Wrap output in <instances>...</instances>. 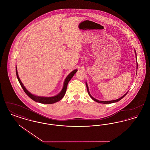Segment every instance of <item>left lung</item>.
<instances>
[{
	"mask_svg": "<svg viewBox=\"0 0 150 150\" xmlns=\"http://www.w3.org/2000/svg\"><path fill=\"white\" fill-rule=\"evenodd\" d=\"M135 51V53H136V59H137V54H136V50H134ZM137 68H138V64H137ZM86 88H87V91H88V94L89 95V96L91 97V98L92 99V100H94V101H96V102H98V103H104V104H107V103H115V102H118V101H119L120 100H121L122 98H124L126 95H127V94L128 93H125L124 96H122L120 98H119V99H117V100H107V101H103V100H96V99H95L94 98H93V97L91 95V94L89 93V88H88V84H87V83H86Z\"/></svg>",
	"mask_w": 150,
	"mask_h": 150,
	"instance_id": "8db88e82",
	"label": "left lung"
}]
</instances>
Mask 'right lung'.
Returning <instances> with one entry per match:
<instances>
[{
    "mask_svg": "<svg viewBox=\"0 0 150 150\" xmlns=\"http://www.w3.org/2000/svg\"><path fill=\"white\" fill-rule=\"evenodd\" d=\"M77 71H78L77 69L74 70L71 72H70L69 74V75L66 77V78L65 79L64 83V86H63V88H62V91L60 92V93H58L57 95L55 96L50 97H49L37 96H35V95L30 93L29 91L26 89L25 86H23V84H22L20 79L19 76H18V72H17V67H16V72L17 77L18 80L20 85L21 86L22 89H23L24 92L32 100H34V101L37 102H39V103H44V104H52V103H56V102H57L58 101H59V100H61L64 97V94H65L66 92L67 86V84H68L69 82L70 81V80L73 77L74 75L77 72Z\"/></svg>",
    "mask_w": 150,
    "mask_h": 150,
    "instance_id": "1",
    "label": "right lung"
}]
</instances>
